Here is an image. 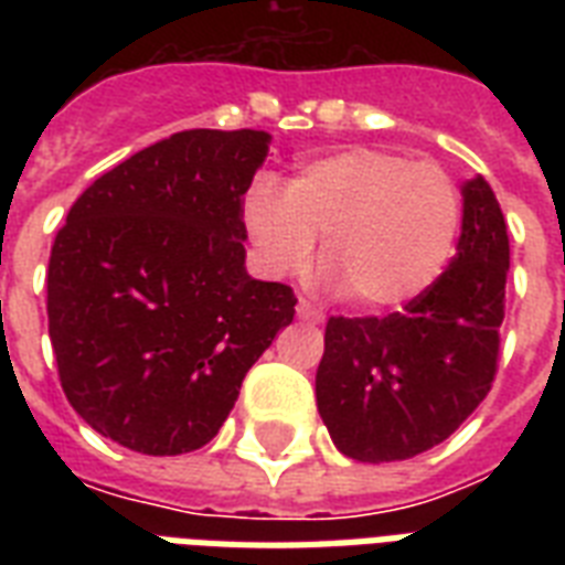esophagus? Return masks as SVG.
I'll list each match as a JSON object with an SVG mask.
<instances>
[{
  "instance_id": "1",
  "label": "esophagus",
  "mask_w": 565,
  "mask_h": 565,
  "mask_svg": "<svg viewBox=\"0 0 565 565\" xmlns=\"http://www.w3.org/2000/svg\"><path fill=\"white\" fill-rule=\"evenodd\" d=\"M296 317L305 319V322H322V319H326L322 317V310L313 308V305L305 299H299V305H296Z\"/></svg>"
}]
</instances>
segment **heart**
<instances>
[{
	"label": "heart",
	"mask_w": 565,
	"mask_h": 565,
	"mask_svg": "<svg viewBox=\"0 0 565 565\" xmlns=\"http://www.w3.org/2000/svg\"><path fill=\"white\" fill-rule=\"evenodd\" d=\"M248 237L269 275H296L313 260L363 310H395L428 292L455 257L463 199L439 163L354 146L305 163L284 193L248 190Z\"/></svg>",
	"instance_id": "heart-1"
}]
</instances>
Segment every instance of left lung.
<instances>
[{
	"label": "left lung",
	"mask_w": 565,
	"mask_h": 565,
	"mask_svg": "<svg viewBox=\"0 0 565 565\" xmlns=\"http://www.w3.org/2000/svg\"><path fill=\"white\" fill-rule=\"evenodd\" d=\"M457 255L404 313L331 317L317 407L334 446L361 463L439 446L487 398L499 361L510 239L483 175L460 188Z\"/></svg>",
	"instance_id": "1"
}]
</instances>
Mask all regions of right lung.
<instances>
[{"label":"right lung","instance_id":"obj_1","mask_svg":"<svg viewBox=\"0 0 565 565\" xmlns=\"http://www.w3.org/2000/svg\"><path fill=\"white\" fill-rule=\"evenodd\" d=\"M269 140L179 131L66 213L49 257V337L66 398L102 437L154 457L202 448L292 322L290 287L246 273L243 199Z\"/></svg>","mask_w":565,"mask_h":565}]
</instances>
